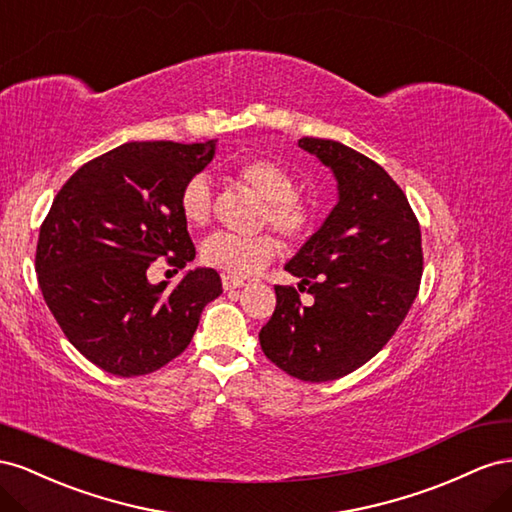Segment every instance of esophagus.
<instances>
[{"instance_id": "obj_1", "label": "esophagus", "mask_w": 512, "mask_h": 512, "mask_svg": "<svg viewBox=\"0 0 512 512\" xmlns=\"http://www.w3.org/2000/svg\"><path fill=\"white\" fill-rule=\"evenodd\" d=\"M246 281L240 279V276H231V274H223V289L229 291V289H240L244 287Z\"/></svg>"}]
</instances>
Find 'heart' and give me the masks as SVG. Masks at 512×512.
Listing matches in <instances>:
<instances>
[{
	"mask_svg": "<svg viewBox=\"0 0 512 512\" xmlns=\"http://www.w3.org/2000/svg\"><path fill=\"white\" fill-rule=\"evenodd\" d=\"M236 180L261 197V223H270L289 242L302 240L311 229V203L296 193V178L274 160L255 158L238 165ZM180 212L188 225L203 227L212 216V184L197 173L180 191ZM281 253V242L270 231L255 236L216 231L201 244V259L231 276H253Z\"/></svg>",
	"mask_w": 512,
	"mask_h": 512,
	"instance_id": "b5f03b06",
	"label": "heart"
}]
</instances>
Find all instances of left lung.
Listing matches in <instances>:
<instances>
[{"instance_id": "1", "label": "left lung", "mask_w": 512, "mask_h": 512, "mask_svg": "<svg viewBox=\"0 0 512 512\" xmlns=\"http://www.w3.org/2000/svg\"><path fill=\"white\" fill-rule=\"evenodd\" d=\"M337 178L339 201L285 270L314 296L276 285V309L259 332L264 354L302 382H330L382 349L416 300L422 276L418 218L375 160L330 139L304 137Z\"/></svg>"}]
</instances>
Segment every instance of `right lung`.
<instances>
[{"label":"right lung","instance_id":"add662e5","mask_svg":"<svg viewBox=\"0 0 512 512\" xmlns=\"http://www.w3.org/2000/svg\"><path fill=\"white\" fill-rule=\"evenodd\" d=\"M214 150L216 139L124 143L55 195L38 236V285L66 339L102 371L165 367L191 343L203 306L223 294L212 268L188 270L171 294L165 281H148L160 257L178 268L195 259L178 199Z\"/></svg>","mask_w":512,"mask_h":512}]
</instances>
